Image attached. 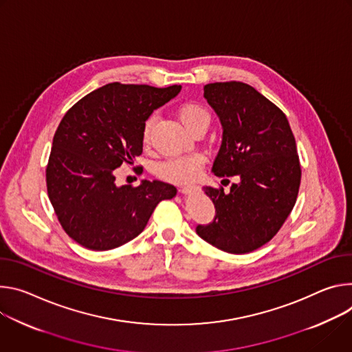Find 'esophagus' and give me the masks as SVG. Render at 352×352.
<instances>
[{"mask_svg":"<svg viewBox=\"0 0 352 352\" xmlns=\"http://www.w3.org/2000/svg\"><path fill=\"white\" fill-rule=\"evenodd\" d=\"M192 191H196V187H194V186H184V187L180 188L182 194H191Z\"/></svg>","mask_w":352,"mask_h":352,"instance_id":"34e87169","label":"esophagus"}]
</instances>
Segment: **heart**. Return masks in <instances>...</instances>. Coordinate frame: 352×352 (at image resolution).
Returning a JSON list of instances; mask_svg holds the SVG:
<instances>
[{
    "label": "heart",
    "mask_w": 352,
    "mask_h": 352,
    "mask_svg": "<svg viewBox=\"0 0 352 352\" xmlns=\"http://www.w3.org/2000/svg\"><path fill=\"white\" fill-rule=\"evenodd\" d=\"M179 119L184 127L194 133L200 129H208L211 123L210 111L197 102H184L179 106L177 110ZM155 123V116H149L142 126V141L145 144L151 140V131ZM204 165V161L200 155L190 153L182 156H172L156 165V175L161 179L172 183H190L199 176Z\"/></svg>",
    "instance_id": "obj_1"
}]
</instances>
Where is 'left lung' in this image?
<instances>
[{"label": "left lung", "instance_id": "obj_1", "mask_svg": "<svg viewBox=\"0 0 352 352\" xmlns=\"http://www.w3.org/2000/svg\"><path fill=\"white\" fill-rule=\"evenodd\" d=\"M204 98L223 130L212 172L239 182L229 192L204 187L215 218L196 232L226 253H250L276 236L296 203L300 165L295 137L283 110L248 84H208Z\"/></svg>", "mask_w": 352, "mask_h": 352}]
</instances>
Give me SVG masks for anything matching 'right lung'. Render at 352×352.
Instances as JSON below:
<instances>
[{
    "mask_svg": "<svg viewBox=\"0 0 352 352\" xmlns=\"http://www.w3.org/2000/svg\"><path fill=\"white\" fill-rule=\"evenodd\" d=\"M180 85L107 84L78 100L63 117L46 168L47 194L67 235L91 250L119 248L144 230L155 207L176 187L142 180L116 186L114 169L142 153V126Z\"/></svg>",
    "mask_w": 352,
    "mask_h": 352,
    "instance_id": "right-lung-1",
    "label": "right lung"
}]
</instances>
